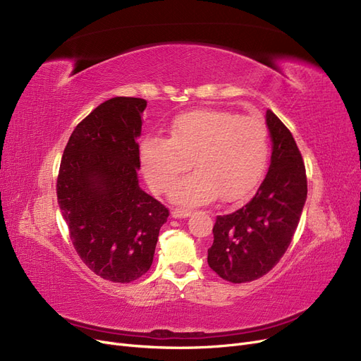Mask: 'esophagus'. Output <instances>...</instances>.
<instances>
[{"label":"esophagus","instance_id":"34e87169","mask_svg":"<svg viewBox=\"0 0 361 361\" xmlns=\"http://www.w3.org/2000/svg\"><path fill=\"white\" fill-rule=\"evenodd\" d=\"M172 216L174 218H185L192 214V209H184V208H176L172 209Z\"/></svg>","mask_w":361,"mask_h":361}]
</instances>
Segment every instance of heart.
<instances>
[{
  "mask_svg": "<svg viewBox=\"0 0 361 361\" xmlns=\"http://www.w3.org/2000/svg\"><path fill=\"white\" fill-rule=\"evenodd\" d=\"M269 158V130L258 115L227 111L187 112L178 116L171 137L150 135L142 145V164L152 189L172 192L178 203L195 205L219 195L223 200L245 197L262 177Z\"/></svg>",
  "mask_w": 361,
  "mask_h": 361,
  "instance_id": "heart-1",
  "label": "heart"
}]
</instances>
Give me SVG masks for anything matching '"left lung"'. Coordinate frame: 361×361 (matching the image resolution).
Wrapping results in <instances>:
<instances>
[{
	"label": "left lung",
	"mask_w": 361,
	"mask_h": 361,
	"mask_svg": "<svg viewBox=\"0 0 361 361\" xmlns=\"http://www.w3.org/2000/svg\"><path fill=\"white\" fill-rule=\"evenodd\" d=\"M273 153L269 172L246 205L218 215L208 264L231 283L267 274L285 255L307 199V174L292 133L269 109Z\"/></svg>",
	"instance_id": "8db88e82"
}]
</instances>
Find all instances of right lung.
I'll list each match as a JSON object with an SVG mask.
<instances>
[{"mask_svg": "<svg viewBox=\"0 0 361 361\" xmlns=\"http://www.w3.org/2000/svg\"><path fill=\"white\" fill-rule=\"evenodd\" d=\"M147 102L114 97L71 134L57 176V200L76 254L102 279L130 283L153 262L169 209L140 189L142 114Z\"/></svg>", "mask_w": 361, "mask_h": 361, "instance_id": "add662e5", "label": "right lung"}]
</instances>
